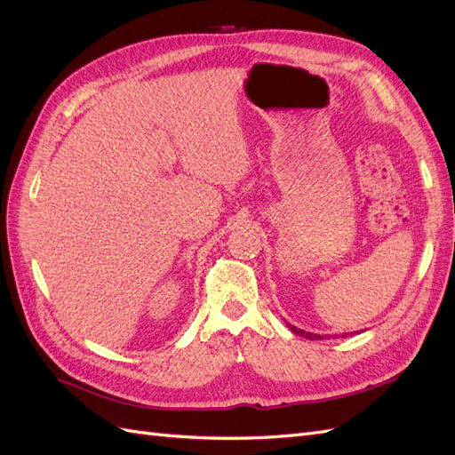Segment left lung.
I'll list each match as a JSON object with an SVG mask.
<instances>
[{
  "label": "left lung",
  "instance_id": "obj_1",
  "mask_svg": "<svg viewBox=\"0 0 455 455\" xmlns=\"http://www.w3.org/2000/svg\"><path fill=\"white\" fill-rule=\"evenodd\" d=\"M288 328L292 330L294 334H298V336H304V338H307V339H323V336L321 334H311V332H306V330H301V328H296V326H292V324H286Z\"/></svg>",
  "mask_w": 455,
  "mask_h": 455
}]
</instances>
